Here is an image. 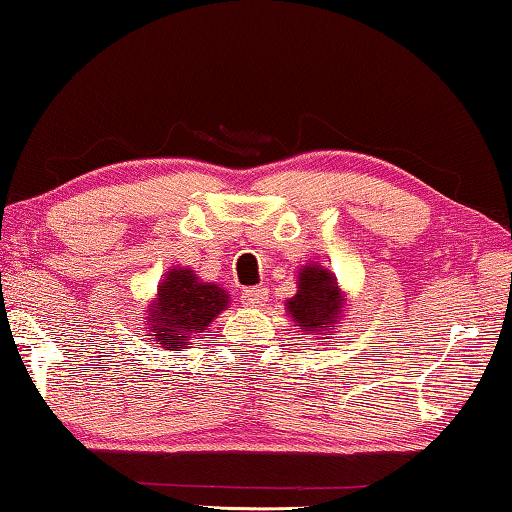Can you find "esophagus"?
<instances>
[{
    "label": "esophagus",
    "mask_w": 512,
    "mask_h": 512,
    "mask_svg": "<svg viewBox=\"0 0 512 512\" xmlns=\"http://www.w3.org/2000/svg\"><path fill=\"white\" fill-rule=\"evenodd\" d=\"M266 298H269V291L262 287H253V289L243 291L241 303L246 307H262L266 303Z\"/></svg>",
    "instance_id": "esophagus-1"
}]
</instances>
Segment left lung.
I'll list each match as a JSON object with an SVG mask.
<instances>
[{
  "label": "left lung",
  "instance_id": "left-lung-1",
  "mask_svg": "<svg viewBox=\"0 0 512 512\" xmlns=\"http://www.w3.org/2000/svg\"><path fill=\"white\" fill-rule=\"evenodd\" d=\"M285 310L300 332L314 339H332L348 312V298L335 273L310 262L298 269L296 294L287 300Z\"/></svg>",
  "mask_w": 512,
  "mask_h": 512
}]
</instances>
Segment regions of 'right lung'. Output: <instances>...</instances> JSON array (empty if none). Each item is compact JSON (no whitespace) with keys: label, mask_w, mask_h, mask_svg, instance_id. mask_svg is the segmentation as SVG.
Here are the masks:
<instances>
[{"label":"right lung","mask_w":512,"mask_h":512,"mask_svg":"<svg viewBox=\"0 0 512 512\" xmlns=\"http://www.w3.org/2000/svg\"><path fill=\"white\" fill-rule=\"evenodd\" d=\"M230 307V294L214 282H202L189 266H173L161 278L157 294L141 316L150 342L164 351L191 348V339L209 328Z\"/></svg>","instance_id":"right-lung-1"}]
</instances>
